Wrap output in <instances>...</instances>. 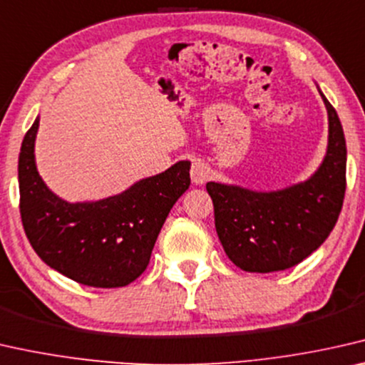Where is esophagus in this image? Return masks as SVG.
Segmentation results:
<instances>
[{
  "label": "esophagus",
  "instance_id": "esophagus-1",
  "mask_svg": "<svg viewBox=\"0 0 365 365\" xmlns=\"http://www.w3.org/2000/svg\"><path fill=\"white\" fill-rule=\"evenodd\" d=\"M190 177H192V182L195 185H203L205 182H208V178H210L208 165L201 160H193L192 170H190Z\"/></svg>",
  "mask_w": 365,
  "mask_h": 365
}]
</instances>
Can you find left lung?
<instances>
[{
	"instance_id": "8db88e82",
	"label": "left lung",
	"mask_w": 365,
	"mask_h": 365,
	"mask_svg": "<svg viewBox=\"0 0 365 365\" xmlns=\"http://www.w3.org/2000/svg\"><path fill=\"white\" fill-rule=\"evenodd\" d=\"M328 110L323 164L307 182L277 192L208 182L217 237L227 257L246 272L285 270L317 251L333 231L346 193V139L338 113Z\"/></svg>"
}]
</instances>
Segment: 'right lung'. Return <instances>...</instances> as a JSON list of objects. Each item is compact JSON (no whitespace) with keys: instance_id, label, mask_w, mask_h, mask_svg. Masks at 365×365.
<instances>
[{"instance_id":"1","label":"right lung","mask_w":365,"mask_h":365,"mask_svg":"<svg viewBox=\"0 0 365 365\" xmlns=\"http://www.w3.org/2000/svg\"><path fill=\"white\" fill-rule=\"evenodd\" d=\"M39 118L19 152V211L32 249L48 267L81 285L126 287L148 267L157 236L175 201L190 187V162L143 178L114 197L67 203L37 172Z\"/></svg>"}]
</instances>
